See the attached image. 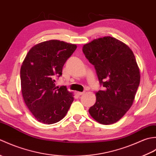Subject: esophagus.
<instances>
[{
    "mask_svg": "<svg viewBox=\"0 0 156 156\" xmlns=\"http://www.w3.org/2000/svg\"><path fill=\"white\" fill-rule=\"evenodd\" d=\"M77 94L78 95H82L84 94V92H77Z\"/></svg>",
    "mask_w": 156,
    "mask_h": 156,
    "instance_id": "1",
    "label": "esophagus"
}]
</instances>
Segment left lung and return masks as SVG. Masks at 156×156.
I'll return each instance as SVG.
<instances>
[{
  "instance_id": "obj_1",
  "label": "left lung",
  "mask_w": 156,
  "mask_h": 156,
  "mask_svg": "<svg viewBox=\"0 0 156 156\" xmlns=\"http://www.w3.org/2000/svg\"><path fill=\"white\" fill-rule=\"evenodd\" d=\"M85 57L94 65L99 83L89 113L97 122L110 125L118 121L133 104L140 82V73L131 49L112 37L94 39L82 48Z\"/></svg>"
}]
</instances>
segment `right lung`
I'll return each mask as SVG.
<instances>
[{
  "label": "right lung",
  "instance_id": "1",
  "mask_svg": "<svg viewBox=\"0 0 156 156\" xmlns=\"http://www.w3.org/2000/svg\"><path fill=\"white\" fill-rule=\"evenodd\" d=\"M77 46L59 40H49L34 46L23 61L21 92L26 105L42 123H55L64 118L74 101L66 87H56V77Z\"/></svg>",
  "mask_w": 156,
  "mask_h": 156
}]
</instances>
